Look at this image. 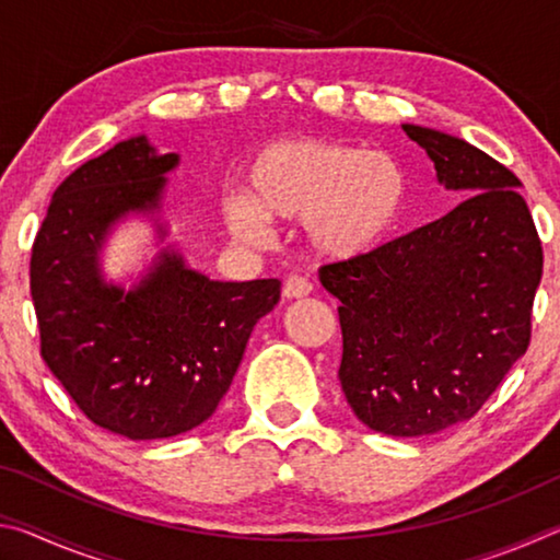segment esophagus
I'll return each instance as SVG.
<instances>
[{
  "instance_id": "esophagus-1",
  "label": "esophagus",
  "mask_w": 560,
  "mask_h": 560,
  "mask_svg": "<svg viewBox=\"0 0 560 560\" xmlns=\"http://www.w3.org/2000/svg\"><path fill=\"white\" fill-rule=\"evenodd\" d=\"M314 291V283L303 277H289L287 283H283V296L287 299H303Z\"/></svg>"
}]
</instances>
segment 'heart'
I'll return each instance as SVG.
<instances>
[{"label": "heart", "instance_id": "1", "mask_svg": "<svg viewBox=\"0 0 560 560\" xmlns=\"http://www.w3.org/2000/svg\"><path fill=\"white\" fill-rule=\"evenodd\" d=\"M407 202V173L387 150L301 138L264 145L244 167V195L222 200L236 240L259 242L267 222H299L318 257L350 261L375 252Z\"/></svg>", "mask_w": 560, "mask_h": 560}]
</instances>
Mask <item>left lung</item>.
<instances>
[{
  "label": "left lung",
  "mask_w": 560,
  "mask_h": 560,
  "mask_svg": "<svg viewBox=\"0 0 560 560\" xmlns=\"http://www.w3.org/2000/svg\"><path fill=\"white\" fill-rule=\"evenodd\" d=\"M402 130L464 200L318 279L340 301L348 405L375 432L420 438L477 415L526 353L544 249L509 167L457 136Z\"/></svg>",
  "instance_id": "left-lung-1"
}]
</instances>
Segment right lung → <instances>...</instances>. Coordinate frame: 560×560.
<instances>
[{
    "label": "right lung",
    "instance_id": "obj_1",
    "mask_svg": "<svg viewBox=\"0 0 560 560\" xmlns=\"http://www.w3.org/2000/svg\"><path fill=\"white\" fill-rule=\"evenodd\" d=\"M177 163L145 136L113 145L56 187L32 246L44 363L93 424L128 440L175 438L212 417L281 296L279 279L212 281L175 249L128 291L106 283L98 259L113 224L160 212Z\"/></svg>",
    "mask_w": 560,
    "mask_h": 560
}]
</instances>
